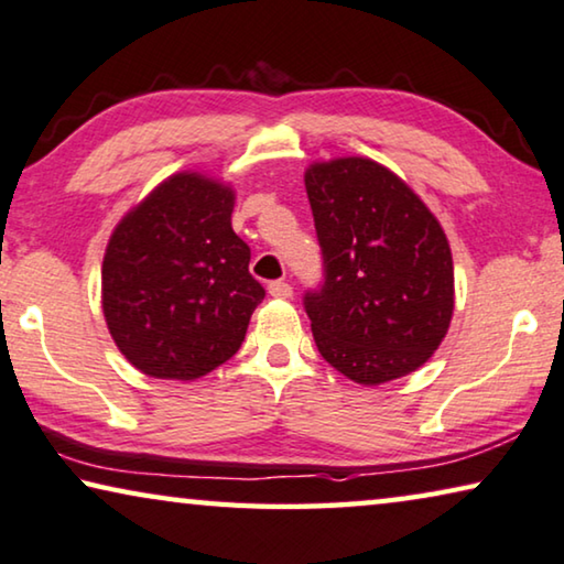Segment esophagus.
<instances>
[{"instance_id":"esophagus-1","label":"esophagus","mask_w":564,"mask_h":564,"mask_svg":"<svg viewBox=\"0 0 564 564\" xmlns=\"http://www.w3.org/2000/svg\"><path fill=\"white\" fill-rule=\"evenodd\" d=\"M268 293H271V296H275V299H291L293 289H291L289 281H273V283H268Z\"/></svg>"}]
</instances>
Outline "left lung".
Listing matches in <instances>:
<instances>
[{
  "label": "left lung",
  "mask_w": 564,
  "mask_h": 564,
  "mask_svg": "<svg viewBox=\"0 0 564 564\" xmlns=\"http://www.w3.org/2000/svg\"><path fill=\"white\" fill-rule=\"evenodd\" d=\"M304 182L324 256L322 289L304 296L318 351L359 384L415 372L453 316V258L441 223L372 159L316 162Z\"/></svg>",
  "instance_id": "obj_1"
}]
</instances>
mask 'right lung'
Here are the masks:
<instances>
[{
	"label": "right lung",
	"instance_id": "1",
	"mask_svg": "<svg viewBox=\"0 0 564 564\" xmlns=\"http://www.w3.org/2000/svg\"><path fill=\"white\" fill-rule=\"evenodd\" d=\"M235 192L180 172L123 215L100 271L116 347L156 380H197L235 355L265 289L232 230Z\"/></svg>",
	"mask_w": 564,
	"mask_h": 564
}]
</instances>
